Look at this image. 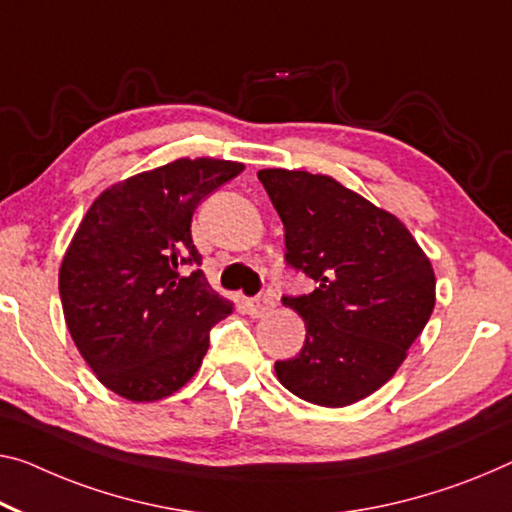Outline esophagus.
Instances as JSON below:
<instances>
[{"label":"esophagus","instance_id":"obj_1","mask_svg":"<svg viewBox=\"0 0 512 512\" xmlns=\"http://www.w3.org/2000/svg\"><path fill=\"white\" fill-rule=\"evenodd\" d=\"M247 309L251 318H263L274 309V300L270 295H258L254 300L247 302Z\"/></svg>","mask_w":512,"mask_h":512}]
</instances>
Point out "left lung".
I'll return each instance as SVG.
<instances>
[{"label": "left lung", "mask_w": 512, "mask_h": 512, "mask_svg": "<svg viewBox=\"0 0 512 512\" xmlns=\"http://www.w3.org/2000/svg\"><path fill=\"white\" fill-rule=\"evenodd\" d=\"M286 231V263L316 281L283 297L304 318L300 355L277 361L297 398L345 407L389 382L435 309V270L396 215L332 176L258 171Z\"/></svg>", "instance_id": "left-lung-1"}]
</instances>
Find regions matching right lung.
Segmentation results:
<instances>
[{"mask_svg": "<svg viewBox=\"0 0 512 512\" xmlns=\"http://www.w3.org/2000/svg\"><path fill=\"white\" fill-rule=\"evenodd\" d=\"M245 164L180 157L107 187L59 270L68 332L109 391L132 403L167 398L199 371L210 329L233 304L210 288L192 242L201 199Z\"/></svg>", "mask_w": 512, "mask_h": 512, "instance_id": "add662e5", "label": "right lung"}]
</instances>
